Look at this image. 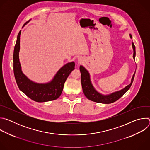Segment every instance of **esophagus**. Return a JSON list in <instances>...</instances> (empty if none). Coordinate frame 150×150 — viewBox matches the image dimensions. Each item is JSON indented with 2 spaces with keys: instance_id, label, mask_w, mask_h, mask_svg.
I'll use <instances>...</instances> for the list:
<instances>
[{
  "instance_id": "34e87169",
  "label": "esophagus",
  "mask_w": 150,
  "mask_h": 150,
  "mask_svg": "<svg viewBox=\"0 0 150 150\" xmlns=\"http://www.w3.org/2000/svg\"><path fill=\"white\" fill-rule=\"evenodd\" d=\"M78 62H79V63H82V62L84 61V59H83V57H79L78 58Z\"/></svg>"
}]
</instances>
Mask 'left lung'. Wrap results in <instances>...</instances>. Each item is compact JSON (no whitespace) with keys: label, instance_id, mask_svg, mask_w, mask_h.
Wrapping results in <instances>:
<instances>
[{"label":"left lung","instance_id":"1","mask_svg":"<svg viewBox=\"0 0 150 150\" xmlns=\"http://www.w3.org/2000/svg\"><path fill=\"white\" fill-rule=\"evenodd\" d=\"M129 36H130V38L132 39V37L131 34H129ZM132 46L134 50L133 58H134V60H135V55H136L135 46L133 42H132ZM79 69H80L81 75L82 88L83 93L85 96V97L91 101H93L96 103H103V104L112 103L117 101L121 97H122L123 95L130 88L131 85L133 82V81L134 79V77L135 75V72L131 79V83L128 85H127L126 87L123 88V89L119 91H115L109 94L104 95L98 92L94 87L91 81L90 75L89 72L82 65L80 66Z\"/></svg>","mask_w":150,"mask_h":150}]
</instances>
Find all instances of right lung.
Segmentation results:
<instances>
[{"mask_svg": "<svg viewBox=\"0 0 150 150\" xmlns=\"http://www.w3.org/2000/svg\"><path fill=\"white\" fill-rule=\"evenodd\" d=\"M30 21L25 23L23 27L28 24ZM21 33V30L17 36L13 56V72L19 90L31 100L37 102H46L58 98L62 94L64 83L67 78L75 69V62H69L63 65L56 72L53 79L47 83H40L31 81L21 69L19 59Z\"/></svg>", "mask_w": 150, "mask_h": 150, "instance_id": "1", "label": "right lung"}]
</instances>
